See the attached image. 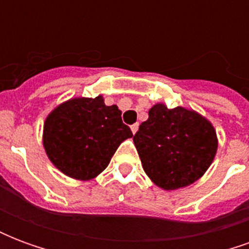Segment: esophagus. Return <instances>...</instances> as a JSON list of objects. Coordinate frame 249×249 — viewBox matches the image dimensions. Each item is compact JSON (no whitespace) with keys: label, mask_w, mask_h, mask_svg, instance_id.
<instances>
[{"label":"esophagus","mask_w":249,"mask_h":249,"mask_svg":"<svg viewBox=\"0 0 249 249\" xmlns=\"http://www.w3.org/2000/svg\"><path fill=\"white\" fill-rule=\"evenodd\" d=\"M130 130H132V133L135 135L136 132L139 130V124H133V125H132V126H130Z\"/></svg>","instance_id":"34e87169"}]
</instances>
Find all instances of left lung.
Listing matches in <instances>:
<instances>
[{
    "mask_svg": "<svg viewBox=\"0 0 249 249\" xmlns=\"http://www.w3.org/2000/svg\"><path fill=\"white\" fill-rule=\"evenodd\" d=\"M144 171L157 187L173 191L203 176L217 151L213 125L195 110L156 104L133 136Z\"/></svg>",
    "mask_w": 249,
    "mask_h": 249,
    "instance_id": "8db88e82",
    "label": "left lung"
}]
</instances>
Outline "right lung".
Listing matches in <instances>:
<instances>
[{
	"mask_svg": "<svg viewBox=\"0 0 249 249\" xmlns=\"http://www.w3.org/2000/svg\"><path fill=\"white\" fill-rule=\"evenodd\" d=\"M132 136L117 105L107 107L103 96H97L71 98L53 109L44 124L42 142L49 160L64 175L92 180Z\"/></svg>",
	"mask_w": 249,
	"mask_h": 249,
	"instance_id": "obj_1",
	"label": "right lung"
}]
</instances>
